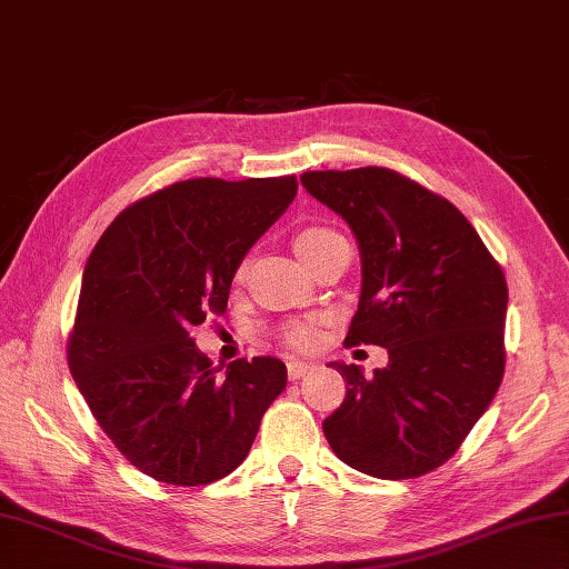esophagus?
I'll return each mask as SVG.
<instances>
[{
	"label": "esophagus",
	"mask_w": 569,
	"mask_h": 569,
	"mask_svg": "<svg viewBox=\"0 0 569 569\" xmlns=\"http://www.w3.org/2000/svg\"><path fill=\"white\" fill-rule=\"evenodd\" d=\"M313 366L306 363V360H288V378L291 380H301L306 373H311Z\"/></svg>",
	"instance_id": "1"
}]
</instances>
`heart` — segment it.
Instances as JSON below:
<instances>
[{"instance_id":"b5f03b06","label":"heart","mask_w":569,"mask_h":569,"mask_svg":"<svg viewBox=\"0 0 569 569\" xmlns=\"http://www.w3.org/2000/svg\"><path fill=\"white\" fill-rule=\"evenodd\" d=\"M336 236H340V233H336L333 229H326V226H306V229H301L293 236V249L308 263L330 239H336ZM283 338H286V343L293 348H301V350L313 348L316 338H318L316 320L313 318L293 320V323H288L283 328Z\"/></svg>"}]
</instances>
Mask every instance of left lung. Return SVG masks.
<instances>
[{"instance_id":"1","label":"left lung","mask_w":569,"mask_h":569,"mask_svg":"<svg viewBox=\"0 0 569 569\" xmlns=\"http://www.w3.org/2000/svg\"><path fill=\"white\" fill-rule=\"evenodd\" d=\"M301 183L360 246L346 343L388 348L370 378L333 363L348 388L326 440L373 478H420L456 456L502 383L508 281L456 206L398 171H306Z\"/></svg>"}]
</instances>
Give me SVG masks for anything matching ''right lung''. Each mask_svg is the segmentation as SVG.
<instances>
[{
	"instance_id": "right-lung-1",
	"label": "right lung",
	"mask_w": 569,
	"mask_h": 569,
	"mask_svg": "<svg viewBox=\"0 0 569 569\" xmlns=\"http://www.w3.org/2000/svg\"><path fill=\"white\" fill-rule=\"evenodd\" d=\"M296 191V177L171 183L127 206L91 251L69 370L101 430L149 478L179 488L226 478L283 392L281 360L223 370L191 330L226 311L241 258Z\"/></svg>"
}]
</instances>
